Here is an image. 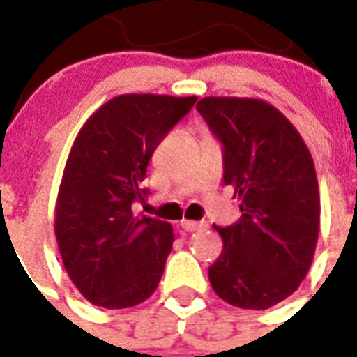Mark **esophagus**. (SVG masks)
Instances as JSON below:
<instances>
[{
  "label": "esophagus",
  "mask_w": 357,
  "mask_h": 357,
  "mask_svg": "<svg viewBox=\"0 0 357 357\" xmlns=\"http://www.w3.org/2000/svg\"><path fill=\"white\" fill-rule=\"evenodd\" d=\"M181 228L185 231H196V229L207 228V222H196V220H181Z\"/></svg>",
  "instance_id": "esophagus-1"
}]
</instances>
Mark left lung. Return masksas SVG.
<instances>
[{"instance_id": "left-lung-1", "label": "left lung", "mask_w": 357, "mask_h": 357, "mask_svg": "<svg viewBox=\"0 0 357 357\" xmlns=\"http://www.w3.org/2000/svg\"><path fill=\"white\" fill-rule=\"evenodd\" d=\"M224 146V183L241 198V218L215 226L222 252L209 266L215 293L243 310H268L298 289L321 228L315 165L304 139L274 105L209 96L196 103Z\"/></svg>"}]
</instances>
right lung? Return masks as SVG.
Returning <instances> with one entry per match:
<instances>
[{
	"label": "right lung",
	"instance_id": "obj_1",
	"mask_svg": "<svg viewBox=\"0 0 357 357\" xmlns=\"http://www.w3.org/2000/svg\"><path fill=\"white\" fill-rule=\"evenodd\" d=\"M196 96L122 94L89 116L64 167L55 237L64 268L91 304L123 310L150 298L172 250V226L135 217L146 168Z\"/></svg>",
	"mask_w": 357,
	"mask_h": 357
}]
</instances>
